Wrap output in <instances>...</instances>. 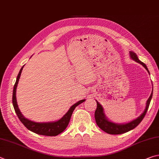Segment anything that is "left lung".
Segmentation results:
<instances>
[{
	"label": "left lung",
	"instance_id": "1",
	"mask_svg": "<svg viewBox=\"0 0 159 159\" xmlns=\"http://www.w3.org/2000/svg\"><path fill=\"white\" fill-rule=\"evenodd\" d=\"M129 53H130V56H131V57L133 60H134L135 61H136L138 63H140V64L142 65L149 72V70L148 67H147L146 65L143 62H141L140 60H139L137 55L135 54L134 52L130 51ZM152 94H153V92H152L151 95H150V97H149L148 102H147L146 108L145 110V111L143 112V114L135 120L132 121V122L127 124H124V125H118V124H115L113 122H110V121H108L107 119H106V117H105V115L103 113V110L102 106L97 102V107L94 113L95 120H96V123L97 126H99L101 129L103 130V131H105L108 134H112V135L125 134L126 132H128L129 131H131V130L134 129V128L136 127L138 125H139V124L141 122V121L143 120V118L145 117L147 112H148V110L149 108V103L152 98Z\"/></svg>",
	"mask_w": 159,
	"mask_h": 159
}]
</instances>
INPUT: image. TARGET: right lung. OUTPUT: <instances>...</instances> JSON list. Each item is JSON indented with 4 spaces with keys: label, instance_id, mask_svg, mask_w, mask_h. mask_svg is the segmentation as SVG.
Returning <instances> with one entry per match:
<instances>
[{
    "label": "right lung",
    "instance_id": "add662e5",
    "mask_svg": "<svg viewBox=\"0 0 159 159\" xmlns=\"http://www.w3.org/2000/svg\"><path fill=\"white\" fill-rule=\"evenodd\" d=\"M24 66H23L21 70H20L19 73L17 76L15 84L14 85V89H13V94H12V103L14 108V111L18 116L19 120L21 121V123L24 125L25 127L28 130L35 133L37 134L46 135V136H56V135L61 134L67 128V126L70 122L71 115L73 113L74 109L76 108L77 106H79L80 103L85 102V99L80 100L79 102L75 103L69 110L68 112L66 113L64 116H63L60 120L57 121L55 122H47V123H38L32 122V121L26 119L24 117L21 112H20L18 105L16 103V89L17 87V84H18L19 78L21 76V74L23 68Z\"/></svg>",
    "mask_w": 159,
    "mask_h": 159
}]
</instances>
